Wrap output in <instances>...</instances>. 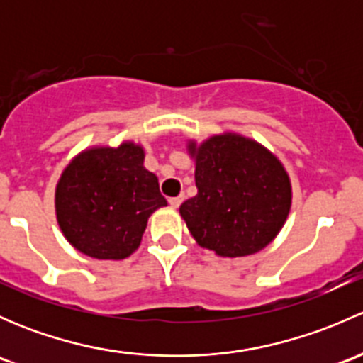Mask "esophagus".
Returning a JSON list of instances; mask_svg holds the SVG:
<instances>
[{"instance_id":"esophagus-1","label":"esophagus","mask_w":363,"mask_h":363,"mask_svg":"<svg viewBox=\"0 0 363 363\" xmlns=\"http://www.w3.org/2000/svg\"><path fill=\"white\" fill-rule=\"evenodd\" d=\"M181 202H182V195L181 196H174V199L168 200V203H170L174 208H177L179 205H181Z\"/></svg>"}]
</instances>
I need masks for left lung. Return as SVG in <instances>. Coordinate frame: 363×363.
<instances>
[{"instance_id":"1","label":"left lung","mask_w":363,"mask_h":363,"mask_svg":"<svg viewBox=\"0 0 363 363\" xmlns=\"http://www.w3.org/2000/svg\"><path fill=\"white\" fill-rule=\"evenodd\" d=\"M195 156L199 193L181 205L189 232L202 247L221 256L263 250L283 228L291 205L288 174L276 156L239 135H218Z\"/></svg>"}]
</instances>
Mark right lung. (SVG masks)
<instances>
[{"label": "right lung", "instance_id": "1", "mask_svg": "<svg viewBox=\"0 0 363 363\" xmlns=\"http://www.w3.org/2000/svg\"><path fill=\"white\" fill-rule=\"evenodd\" d=\"M167 200L144 151L126 144L84 151L56 188L57 223L75 250L98 259H123L140 244L147 219Z\"/></svg>", "mask_w": 363, "mask_h": 363}]
</instances>
